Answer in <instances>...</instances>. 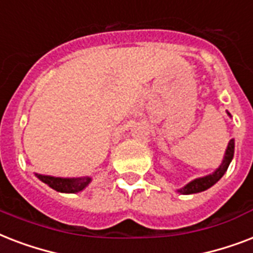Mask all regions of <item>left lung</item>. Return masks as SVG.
<instances>
[{"mask_svg": "<svg viewBox=\"0 0 253 253\" xmlns=\"http://www.w3.org/2000/svg\"><path fill=\"white\" fill-rule=\"evenodd\" d=\"M227 115L231 118V114H230L228 111H227ZM234 151H235V140L231 139V140L228 142L226 152H224L222 164H220V166L214 170V172L208 174V176L194 178V180L188 182L185 186L177 189V193H180V194H194V193L205 192V190H208L209 188H211L212 185L216 184V182L223 177L224 173H226L228 166H230V163L232 162V158H234Z\"/></svg>", "mask_w": 253, "mask_h": 253, "instance_id": "1", "label": "left lung"}]
</instances>
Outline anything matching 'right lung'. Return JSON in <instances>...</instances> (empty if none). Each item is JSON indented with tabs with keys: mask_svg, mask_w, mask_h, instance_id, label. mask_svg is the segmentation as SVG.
<instances>
[{
	"mask_svg": "<svg viewBox=\"0 0 253 253\" xmlns=\"http://www.w3.org/2000/svg\"><path fill=\"white\" fill-rule=\"evenodd\" d=\"M35 176L49 186L53 190L60 193H79L83 192L87 185L91 182V177H55L45 176L35 173Z\"/></svg>",
	"mask_w": 253,
	"mask_h": 253,
	"instance_id": "right-lung-1",
	"label": "right lung"
}]
</instances>
